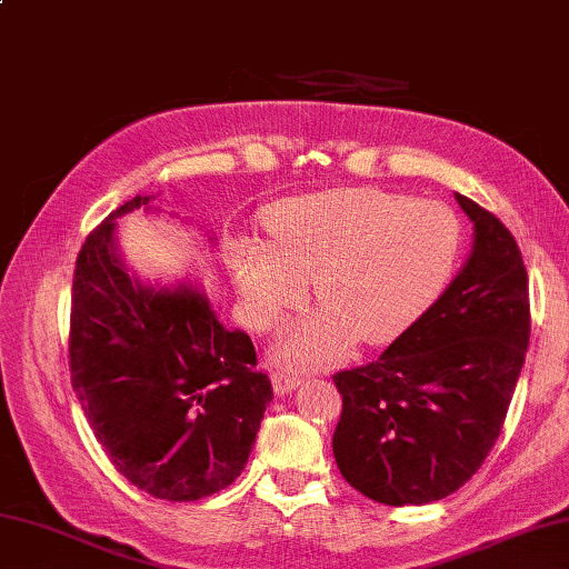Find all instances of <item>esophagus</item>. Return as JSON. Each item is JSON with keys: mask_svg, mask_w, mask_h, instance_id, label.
Listing matches in <instances>:
<instances>
[{"mask_svg": "<svg viewBox=\"0 0 569 569\" xmlns=\"http://www.w3.org/2000/svg\"><path fill=\"white\" fill-rule=\"evenodd\" d=\"M303 383V378L298 376V373H293V370H276L273 373V388H276V392H293L298 386Z\"/></svg>", "mask_w": 569, "mask_h": 569, "instance_id": "1", "label": "esophagus"}]
</instances>
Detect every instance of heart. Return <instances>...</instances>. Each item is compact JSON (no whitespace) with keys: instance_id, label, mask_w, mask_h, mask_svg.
<instances>
[{"instance_id":"1","label":"heart","mask_w":569,"mask_h":569,"mask_svg":"<svg viewBox=\"0 0 569 569\" xmlns=\"http://www.w3.org/2000/svg\"><path fill=\"white\" fill-rule=\"evenodd\" d=\"M273 246L241 236L231 268L256 328H273L313 278L323 306L286 330L278 353L333 360L360 338L386 343L416 320L456 271L460 221L446 203L383 189L296 196L268 216Z\"/></svg>"}]
</instances>
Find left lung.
Wrapping results in <instances>:
<instances>
[{"instance_id": "left-lung-1", "label": "left lung", "mask_w": 569, "mask_h": 569, "mask_svg": "<svg viewBox=\"0 0 569 569\" xmlns=\"http://www.w3.org/2000/svg\"><path fill=\"white\" fill-rule=\"evenodd\" d=\"M472 221L460 273L378 360L340 370L338 470L366 498L428 505L462 488L508 416L530 343L528 271L500 219L456 193Z\"/></svg>"}]
</instances>
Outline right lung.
<instances>
[{
	"mask_svg": "<svg viewBox=\"0 0 569 569\" xmlns=\"http://www.w3.org/2000/svg\"><path fill=\"white\" fill-rule=\"evenodd\" d=\"M153 199L133 196L81 246L69 368L81 410L123 478L153 498L191 502L239 478L273 388L253 370L251 338L223 328L199 283H143L129 271L117 221L157 211Z\"/></svg>",
	"mask_w": 569,
	"mask_h": 569,
	"instance_id": "obj_1",
	"label": "right lung"
}]
</instances>
